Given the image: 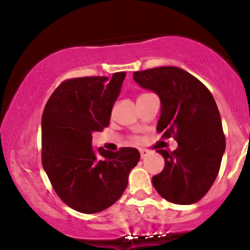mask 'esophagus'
Returning <instances> with one entry per match:
<instances>
[{
    "label": "esophagus",
    "mask_w": 250,
    "mask_h": 250,
    "mask_svg": "<svg viewBox=\"0 0 250 250\" xmlns=\"http://www.w3.org/2000/svg\"><path fill=\"white\" fill-rule=\"evenodd\" d=\"M140 154H141V157L142 159H145L146 156L149 154L148 150H146V149H140Z\"/></svg>",
    "instance_id": "obj_1"
}]
</instances>
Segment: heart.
I'll list each match as a JSON object with an SVG mask.
<instances>
[{
    "label": "heart",
    "instance_id": "obj_1",
    "mask_svg": "<svg viewBox=\"0 0 250 250\" xmlns=\"http://www.w3.org/2000/svg\"><path fill=\"white\" fill-rule=\"evenodd\" d=\"M146 95H148V94H141V95H140L139 97H137V99H141V97H143V96H146Z\"/></svg>",
    "mask_w": 250,
    "mask_h": 250
}]
</instances>
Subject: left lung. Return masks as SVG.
<instances>
[{"label":"left lung","instance_id":"left-lung-1","mask_svg":"<svg viewBox=\"0 0 250 250\" xmlns=\"http://www.w3.org/2000/svg\"><path fill=\"white\" fill-rule=\"evenodd\" d=\"M133 75L161 100L157 133L162 139L173 136L179 145L174 151L157 150L165 168L153 176V186L169 202L193 205L213 186L226 149L216 102L200 80L181 68L159 67Z\"/></svg>","mask_w":250,"mask_h":250}]
</instances>
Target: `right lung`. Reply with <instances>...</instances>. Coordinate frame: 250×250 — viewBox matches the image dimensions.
I'll use <instances>...</instances> for the list:
<instances>
[{
    "mask_svg": "<svg viewBox=\"0 0 250 250\" xmlns=\"http://www.w3.org/2000/svg\"><path fill=\"white\" fill-rule=\"evenodd\" d=\"M125 71L105 76L63 81L45 104L42 115V166L55 193L83 214L110 207L127 188L137 165V149L117 151L91 148V134L108 127Z\"/></svg>",
    "mask_w": 250,
    "mask_h": 250,
    "instance_id": "obj_1",
    "label": "right lung"
}]
</instances>
